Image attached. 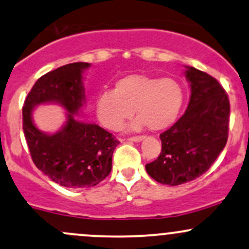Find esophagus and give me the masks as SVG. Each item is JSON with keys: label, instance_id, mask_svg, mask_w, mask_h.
<instances>
[{"label": "esophagus", "instance_id": "1", "mask_svg": "<svg viewBox=\"0 0 249 249\" xmlns=\"http://www.w3.org/2000/svg\"><path fill=\"white\" fill-rule=\"evenodd\" d=\"M144 139V136H133V137L127 138V141L130 142H141Z\"/></svg>", "mask_w": 249, "mask_h": 249}]
</instances>
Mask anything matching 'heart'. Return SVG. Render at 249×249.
<instances>
[{"instance_id":"1","label":"heart","mask_w":249,"mask_h":249,"mask_svg":"<svg viewBox=\"0 0 249 249\" xmlns=\"http://www.w3.org/2000/svg\"><path fill=\"white\" fill-rule=\"evenodd\" d=\"M184 94L181 85L170 78L130 74L114 84L113 91L98 94L94 103L97 118L105 127L119 130L135 108L138 118L131 129L147 125L150 130H163L173 125L181 112Z\"/></svg>"}]
</instances>
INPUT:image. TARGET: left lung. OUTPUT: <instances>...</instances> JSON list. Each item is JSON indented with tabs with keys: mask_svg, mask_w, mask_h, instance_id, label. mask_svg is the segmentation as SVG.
Instances as JSON below:
<instances>
[{
	"mask_svg": "<svg viewBox=\"0 0 249 249\" xmlns=\"http://www.w3.org/2000/svg\"><path fill=\"white\" fill-rule=\"evenodd\" d=\"M191 95L188 108L176 123L160 133L162 151L145 165L155 181L179 185L203 175L225 149L229 130L228 95L212 75L187 67Z\"/></svg>",
	"mask_w": 249,
	"mask_h": 249,
	"instance_id": "obj_1",
	"label": "left lung"
}]
</instances>
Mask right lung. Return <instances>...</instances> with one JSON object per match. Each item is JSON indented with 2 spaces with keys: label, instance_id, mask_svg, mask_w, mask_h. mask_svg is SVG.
Listing matches in <instances>:
<instances>
[{
  "label": "right lung",
  "instance_id": "add662e5",
  "mask_svg": "<svg viewBox=\"0 0 249 249\" xmlns=\"http://www.w3.org/2000/svg\"><path fill=\"white\" fill-rule=\"evenodd\" d=\"M91 65L73 62L37 79L24 100L23 132L32 160L53 182L66 188H92L111 173L112 155L119 142L97 124L74 114L85 104L83 73ZM60 103L69 112L64 127L48 135L37 129L31 113L36 105Z\"/></svg>",
  "mask_w": 249,
  "mask_h": 249
}]
</instances>
